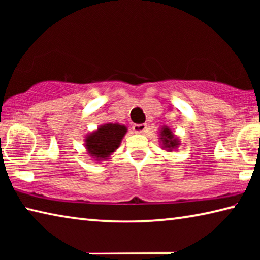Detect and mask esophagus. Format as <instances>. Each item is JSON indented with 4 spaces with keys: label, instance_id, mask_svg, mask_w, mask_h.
Returning <instances> with one entry per match:
<instances>
[{
    "label": "esophagus",
    "instance_id": "obj_1",
    "mask_svg": "<svg viewBox=\"0 0 260 260\" xmlns=\"http://www.w3.org/2000/svg\"><path fill=\"white\" fill-rule=\"evenodd\" d=\"M132 128H133L134 133H136V134H144L147 132L148 127H147L146 124H141V125L135 124V125H133V127H132Z\"/></svg>",
    "mask_w": 260,
    "mask_h": 260
}]
</instances>
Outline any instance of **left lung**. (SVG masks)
Listing matches in <instances>:
<instances>
[{"label":"left lung","instance_id":"left-lung-1","mask_svg":"<svg viewBox=\"0 0 260 260\" xmlns=\"http://www.w3.org/2000/svg\"><path fill=\"white\" fill-rule=\"evenodd\" d=\"M158 135H159L161 149L165 151L172 152L173 150H177L180 144H181L180 139L173 133V131L167 126H162Z\"/></svg>","mask_w":260,"mask_h":260}]
</instances>
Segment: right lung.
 <instances>
[{
    "mask_svg": "<svg viewBox=\"0 0 260 260\" xmlns=\"http://www.w3.org/2000/svg\"><path fill=\"white\" fill-rule=\"evenodd\" d=\"M127 127L120 124H103L85 136L86 153L95 161H105L120 147Z\"/></svg>",
    "mask_w": 260,
    "mask_h": 260,
    "instance_id": "obj_1",
    "label": "right lung"
}]
</instances>
